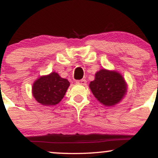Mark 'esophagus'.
<instances>
[{
	"label": "esophagus",
	"instance_id": "34e87169",
	"mask_svg": "<svg viewBox=\"0 0 158 158\" xmlns=\"http://www.w3.org/2000/svg\"><path fill=\"white\" fill-rule=\"evenodd\" d=\"M86 82L87 81L85 80V79H80V80H77L76 81V83H77V84H80V85H86Z\"/></svg>",
	"mask_w": 158,
	"mask_h": 158
}]
</instances>
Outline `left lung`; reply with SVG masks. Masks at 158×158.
I'll return each instance as SVG.
<instances>
[{
	"label": "left lung",
	"instance_id": "obj_1",
	"mask_svg": "<svg viewBox=\"0 0 158 158\" xmlns=\"http://www.w3.org/2000/svg\"><path fill=\"white\" fill-rule=\"evenodd\" d=\"M90 90L99 102L106 106H114L121 101L127 92V85L120 73L102 69L90 81Z\"/></svg>",
	"mask_w": 158,
	"mask_h": 158
}]
</instances>
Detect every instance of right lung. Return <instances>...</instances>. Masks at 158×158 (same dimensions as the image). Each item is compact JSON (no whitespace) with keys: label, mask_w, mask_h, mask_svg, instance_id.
Returning a JSON list of instances; mask_svg holds the SVG:
<instances>
[{"label":"right lung","mask_w":158,"mask_h":158,"mask_svg":"<svg viewBox=\"0 0 158 158\" xmlns=\"http://www.w3.org/2000/svg\"><path fill=\"white\" fill-rule=\"evenodd\" d=\"M69 86L70 82L68 79L52 72L35 81L32 85V95L43 106H55L63 99Z\"/></svg>","instance_id":"right-lung-1"}]
</instances>
